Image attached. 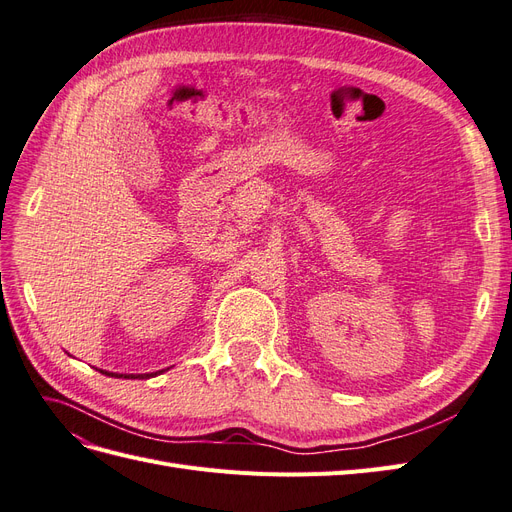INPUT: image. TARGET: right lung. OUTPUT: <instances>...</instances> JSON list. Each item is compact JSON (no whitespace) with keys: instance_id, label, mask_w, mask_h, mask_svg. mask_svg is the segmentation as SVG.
I'll return each instance as SVG.
<instances>
[{"instance_id":"add662e5","label":"right lung","mask_w":512,"mask_h":512,"mask_svg":"<svg viewBox=\"0 0 512 512\" xmlns=\"http://www.w3.org/2000/svg\"><path fill=\"white\" fill-rule=\"evenodd\" d=\"M102 374H106V376H111V378H138V380H145V378H149V376H153V374H113V371H102Z\"/></svg>"}]
</instances>
